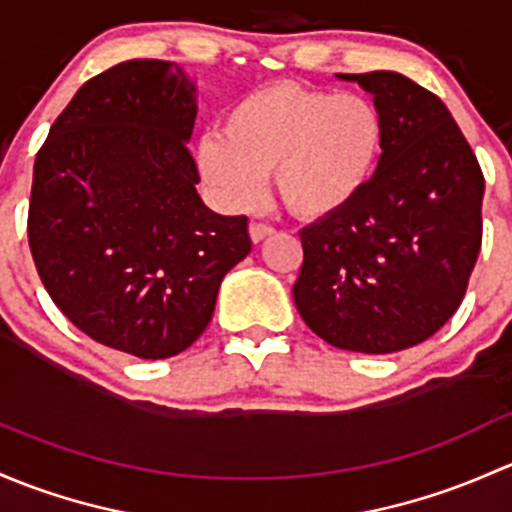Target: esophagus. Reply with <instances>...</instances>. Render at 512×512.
Listing matches in <instances>:
<instances>
[{
  "instance_id": "esophagus-1",
  "label": "esophagus",
  "mask_w": 512,
  "mask_h": 512,
  "mask_svg": "<svg viewBox=\"0 0 512 512\" xmlns=\"http://www.w3.org/2000/svg\"><path fill=\"white\" fill-rule=\"evenodd\" d=\"M271 234H273V229L268 224H251L249 226V236H251V241H254V244H261V241L268 239Z\"/></svg>"
}]
</instances>
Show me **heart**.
Returning <instances> with one entry per match:
<instances>
[{
  "instance_id": "1",
  "label": "heart",
  "mask_w": 512,
  "mask_h": 512,
  "mask_svg": "<svg viewBox=\"0 0 512 512\" xmlns=\"http://www.w3.org/2000/svg\"><path fill=\"white\" fill-rule=\"evenodd\" d=\"M384 138L387 125L367 96L281 81L231 105L224 133L199 140L197 170L226 212L256 207L273 172L288 212L325 221L370 187Z\"/></svg>"
}]
</instances>
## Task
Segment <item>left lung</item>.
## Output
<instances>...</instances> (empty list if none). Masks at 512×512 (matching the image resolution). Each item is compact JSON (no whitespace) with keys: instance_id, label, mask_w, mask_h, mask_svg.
Masks as SVG:
<instances>
[{"instance_id":"8db88e82","label":"left lung","mask_w":512,"mask_h":512,"mask_svg":"<svg viewBox=\"0 0 512 512\" xmlns=\"http://www.w3.org/2000/svg\"><path fill=\"white\" fill-rule=\"evenodd\" d=\"M360 83L387 125L370 187L300 231V318L333 347L389 355L431 337L461 305L481 251L483 172L449 108L394 71Z\"/></svg>"}]
</instances>
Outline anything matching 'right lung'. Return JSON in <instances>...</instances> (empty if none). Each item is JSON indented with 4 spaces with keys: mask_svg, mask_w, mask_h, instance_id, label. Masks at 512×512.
<instances>
[{
    "mask_svg": "<svg viewBox=\"0 0 512 512\" xmlns=\"http://www.w3.org/2000/svg\"><path fill=\"white\" fill-rule=\"evenodd\" d=\"M194 118L182 66L125 61L78 88L36 155L29 246L46 291L78 330L142 360L187 350L251 251L246 217L199 197Z\"/></svg>",
    "mask_w": 512,
    "mask_h": 512,
    "instance_id": "right-lung-1",
    "label": "right lung"
}]
</instances>
